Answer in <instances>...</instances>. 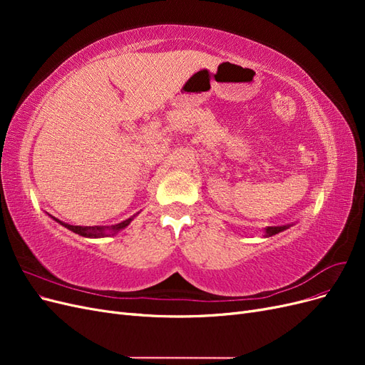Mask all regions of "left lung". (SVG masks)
Masks as SVG:
<instances>
[{
    "label": "left lung",
    "instance_id": "left-lung-1",
    "mask_svg": "<svg viewBox=\"0 0 365 365\" xmlns=\"http://www.w3.org/2000/svg\"><path fill=\"white\" fill-rule=\"evenodd\" d=\"M286 228H289V225H282V227H268V228H264V237H269V236L277 235V233H280V231H283V230H286Z\"/></svg>",
    "mask_w": 365,
    "mask_h": 365
}]
</instances>
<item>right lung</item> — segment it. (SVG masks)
Returning <instances> with one entry per match:
<instances>
[{
  "instance_id": "right-lung-1",
  "label": "right lung",
  "mask_w": 365,
  "mask_h": 365,
  "mask_svg": "<svg viewBox=\"0 0 365 365\" xmlns=\"http://www.w3.org/2000/svg\"><path fill=\"white\" fill-rule=\"evenodd\" d=\"M53 219L56 220V222H59L61 225H63L65 228L71 230L73 233L79 235V236H83V237H93V239L106 236V231H108V230L111 231V233H114V235H115L117 231L126 228V227L130 224V220H132V217H129V219L123 220V222H120V224H117V225H111V227H81V225H70V224H65V222H62V220H59V219H56V217H53Z\"/></svg>"
}]
</instances>
